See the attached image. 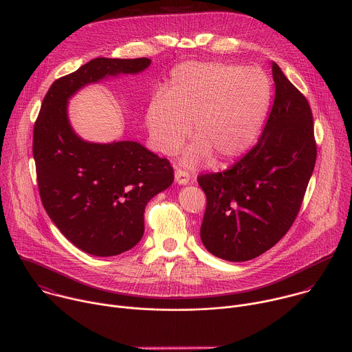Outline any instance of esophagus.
I'll use <instances>...</instances> for the list:
<instances>
[{
    "label": "esophagus",
    "instance_id": "1",
    "mask_svg": "<svg viewBox=\"0 0 352 352\" xmlns=\"http://www.w3.org/2000/svg\"><path fill=\"white\" fill-rule=\"evenodd\" d=\"M189 178H190V175H189V173H188L185 168L177 167V170H175V181H177L178 184L185 185V184L189 182Z\"/></svg>",
    "mask_w": 352,
    "mask_h": 352
}]
</instances>
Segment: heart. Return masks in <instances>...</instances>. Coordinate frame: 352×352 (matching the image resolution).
<instances>
[{
    "label": "heart",
    "mask_w": 352,
    "mask_h": 352,
    "mask_svg": "<svg viewBox=\"0 0 352 352\" xmlns=\"http://www.w3.org/2000/svg\"><path fill=\"white\" fill-rule=\"evenodd\" d=\"M272 87L263 71L230 63L189 61L178 65L166 93L156 94L146 110L155 146L174 155L190 136L184 153L190 168L224 167L254 144L265 122Z\"/></svg>",
    "instance_id": "obj_1"
}]
</instances>
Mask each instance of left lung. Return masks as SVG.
<instances>
[{"label":"left lung","instance_id":"8db88e82","mask_svg":"<svg viewBox=\"0 0 352 352\" xmlns=\"http://www.w3.org/2000/svg\"><path fill=\"white\" fill-rule=\"evenodd\" d=\"M276 96L258 143L230 168L197 175L206 195L200 238L230 262L255 259L294 224L316 163L307 97L272 64Z\"/></svg>","mask_w":352,"mask_h":352}]
</instances>
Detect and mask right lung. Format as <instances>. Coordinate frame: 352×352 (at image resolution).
Wrapping results in <instances>:
<instances>
[{
	"label": "right lung",
	"mask_w": 352,
	"mask_h": 352,
	"mask_svg": "<svg viewBox=\"0 0 352 352\" xmlns=\"http://www.w3.org/2000/svg\"><path fill=\"white\" fill-rule=\"evenodd\" d=\"M148 58H94L58 78L45 93L33 128V157L41 204L76 248L114 256L144 232V206L174 181L168 159L140 143H87L69 126L67 100L82 86L109 75L138 74Z\"/></svg>",
	"instance_id": "right-lung-1"
}]
</instances>
